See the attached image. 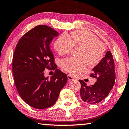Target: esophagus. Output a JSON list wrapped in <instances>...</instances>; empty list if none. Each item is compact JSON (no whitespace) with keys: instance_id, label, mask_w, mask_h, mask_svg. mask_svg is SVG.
Listing matches in <instances>:
<instances>
[{"instance_id":"1","label":"esophagus","mask_w":129,"mask_h":129,"mask_svg":"<svg viewBox=\"0 0 129 129\" xmlns=\"http://www.w3.org/2000/svg\"><path fill=\"white\" fill-rule=\"evenodd\" d=\"M67 78H68L69 81H72L74 80V78H73V77L70 76V75H68V76H67Z\"/></svg>"}]
</instances>
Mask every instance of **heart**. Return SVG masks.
I'll use <instances>...</instances> for the list:
<instances>
[{
  "label": "heart",
  "instance_id": "b5f03b06",
  "mask_svg": "<svg viewBox=\"0 0 129 129\" xmlns=\"http://www.w3.org/2000/svg\"><path fill=\"white\" fill-rule=\"evenodd\" d=\"M74 46L81 48L77 53L79 58L69 57L62 60L60 65L63 70L73 76L84 71L86 63L90 67L97 66L102 61L106 51L105 46L98 37L86 30L73 31L71 39L66 33H63L54 43L55 48L60 55L69 53Z\"/></svg>",
  "mask_w": 129,
  "mask_h": 129
}]
</instances>
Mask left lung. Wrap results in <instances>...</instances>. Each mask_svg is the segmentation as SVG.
<instances>
[{
  "instance_id": "left-lung-1",
  "label": "left lung",
  "mask_w": 129,
  "mask_h": 129,
  "mask_svg": "<svg viewBox=\"0 0 129 129\" xmlns=\"http://www.w3.org/2000/svg\"><path fill=\"white\" fill-rule=\"evenodd\" d=\"M90 77L97 79L93 85L88 86L82 80H80L81 99L88 104L102 102L108 96L115 81V64L112 55L107 51L101 62L93 69Z\"/></svg>"
}]
</instances>
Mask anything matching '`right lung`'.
<instances>
[{"label":"right lung","mask_w":129,"mask_h":129,"mask_svg":"<svg viewBox=\"0 0 129 129\" xmlns=\"http://www.w3.org/2000/svg\"><path fill=\"white\" fill-rule=\"evenodd\" d=\"M59 33L47 25H38L21 37L13 59V74L18 92L25 102L37 109L53 106L67 81V75L56 69L50 44ZM47 68L56 69L49 79Z\"/></svg>","instance_id":"add662e5"}]
</instances>
